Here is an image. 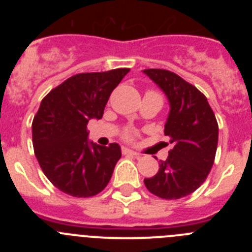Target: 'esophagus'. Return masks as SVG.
I'll return each instance as SVG.
<instances>
[{
  "mask_svg": "<svg viewBox=\"0 0 252 252\" xmlns=\"http://www.w3.org/2000/svg\"><path fill=\"white\" fill-rule=\"evenodd\" d=\"M122 153H124V154H128V155H132V157H135V158H139L140 157L139 153H136V151H133V150H130V149H127V148L122 149Z\"/></svg>",
  "mask_w": 252,
  "mask_h": 252,
  "instance_id": "obj_1",
  "label": "esophagus"
}]
</instances>
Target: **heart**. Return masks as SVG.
I'll return each instance as SVG.
<instances>
[{
    "label": "heart",
    "mask_w": 252,
    "mask_h": 252,
    "mask_svg": "<svg viewBox=\"0 0 252 252\" xmlns=\"http://www.w3.org/2000/svg\"><path fill=\"white\" fill-rule=\"evenodd\" d=\"M125 136L127 137V139H130V137H132V132H131V131H127V132L125 133Z\"/></svg>",
    "instance_id": "heart-1"
}]
</instances>
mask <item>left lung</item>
<instances>
[{
	"mask_svg": "<svg viewBox=\"0 0 252 252\" xmlns=\"http://www.w3.org/2000/svg\"><path fill=\"white\" fill-rule=\"evenodd\" d=\"M146 75L165 93L170 111L164 133L174 148L159 170L145 178L149 192L162 199H179L203 184L212 169L218 125L206 95L183 78L165 69H145Z\"/></svg>",
	"mask_w": 252,
	"mask_h": 252,
	"instance_id": "1",
	"label": "left lung"
}]
</instances>
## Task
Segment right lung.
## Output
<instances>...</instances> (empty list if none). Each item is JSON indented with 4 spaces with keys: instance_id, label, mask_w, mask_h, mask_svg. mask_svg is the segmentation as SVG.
Segmentation results:
<instances>
[{
    "instance_id": "right-lung-1",
    "label": "right lung",
    "mask_w": 252,
    "mask_h": 252,
    "mask_svg": "<svg viewBox=\"0 0 252 252\" xmlns=\"http://www.w3.org/2000/svg\"><path fill=\"white\" fill-rule=\"evenodd\" d=\"M128 68L81 73L68 78L44 97L32 121L35 157L51 183L73 197L102 192L112 177L121 148L88 140L87 124L99 120L111 93Z\"/></svg>"
}]
</instances>
